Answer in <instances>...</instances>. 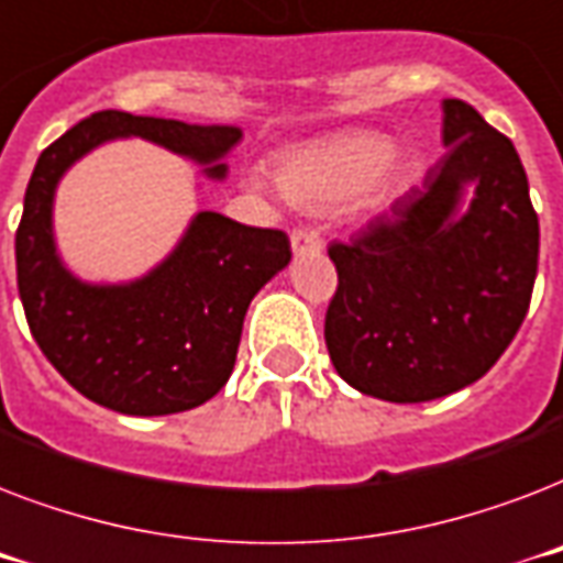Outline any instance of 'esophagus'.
<instances>
[{"instance_id": "esophagus-1", "label": "esophagus", "mask_w": 563, "mask_h": 563, "mask_svg": "<svg viewBox=\"0 0 563 563\" xmlns=\"http://www.w3.org/2000/svg\"><path fill=\"white\" fill-rule=\"evenodd\" d=\"M321 239L316 236V233H309V230L298 228L291 230V251H295V256L300 254H321Z\"/></svg>"}]
</instances>
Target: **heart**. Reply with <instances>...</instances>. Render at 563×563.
Returning <instances> with one entry per match:
<instances>
[{
  "label": "heart",
  "mask_w": 563,
  "mask_h": 563,
  "mask_svg": "<svg viewBox=\"0 0 563 563\" xmlns=\"http://www.w3.org/2000/svg\"><path fill=\"white\" fill-rule=\"evenodd\" d=\"M394 143L376 131L344 134L295 145L277 161L274 180L280 192L303 207H339L353 198L379 201L397 175ZM254 184H263L254 175Z\"/></svg>",
  "instance_id": "obj_1"
}]
</instances>
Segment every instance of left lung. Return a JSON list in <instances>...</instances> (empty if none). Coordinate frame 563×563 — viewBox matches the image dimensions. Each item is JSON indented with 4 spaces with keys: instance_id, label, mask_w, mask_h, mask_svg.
I'll use <instances>...</instances> for the list:
<instances>
[{
    "instance_id": "8db88e82",
    "label": "left lung",
    "mask_w": 563,
    "mask_h": 563,
    "mask_svg": "<svg viewBox=\"0 0 563 563\" xmlns=\"http://www.w3.org/2000/svg\"><path fill=\"white\" fill-rule=\"evenodd\" d=\"M441 140L423 187L351 245H330L327 351L344 383L388 402L435 400L488 374L538 274L541 228L511 140L462 99H444Z\"/></svg>"
}]
</instances>
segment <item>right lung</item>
<instances>
[{
	"label": "right lung",
	"instance_id": "right-lung-1",
	"mask_svg": "<svg viewBox=\"0 0 563 563\" xmlns=\"http://www.w3.org/2000/svg\"><path fill=\"white\" fill-rule=\"evenodd\" d=\"M145 140L228 178L236 125L99 110L48 145L31 172L16 230V286L31 335L57 374L104 409L157 418L201 406L224 388L251 300L291 260L283 230L221 212L189 219L178 245L143 277L84 280L55 239V195L75 163L113 140Z\"/></svg>",
	"mask_w": 563,
	"mask_h": 563
}]
</instances>
